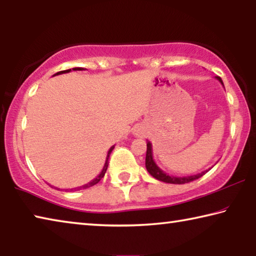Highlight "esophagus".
I'll return each instance as SVG.
<instances>
[{
  "label": "esophagus",
  "instance_id": "esophagus-1",
  "mask_svg": "<svg viewBox=\"0 0 256 256\" xmlns=\"http://www.w3.org/2000/svg\"><path fill=\"white\" fill-rule=\"evenodd\" d=\"M133 134L136 136H138V138H141V136H144V130L142 128L141 126L140 128H134V131H133Z\"/></svg>",
  "mask_w": 256,
  "mask_h": 256
}]
</instances>
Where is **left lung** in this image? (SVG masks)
Returning a JSON list of instances; mask_svg holds the SVG:
<instances>
[{
    "label": "left lung",
    "mask_w": 256,
    "mask_h": 256,
    "mask_svg": "<svg viewBox=\"0 0 256 256\" xmlns=\"http://www.w3.org/2000/svg\"><path fill=\"white\" fill-rule=\"evenodd\" d=\"M216 79L218 80L220 84H222V80L220 79L219 76H216ZM146 170L149 172V174L154 177L156 180H162L164 183H170V184H185V183H190V182H192L194 180H198L202 177L204 174H206L209 170H203L201 172H198V174L196 175H190V176H172L167 174V172H164L162 170H160L158 167V164L154 162V156H152V144H151V142L146 141Z\"/></svg>",
    "instance_id": "obj_1"
}]
</instances>
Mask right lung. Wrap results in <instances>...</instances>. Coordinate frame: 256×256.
Returning <instances> with one entry per match:
<instances>
[{
	"mask_svg": "<svg viewBox=\"0 0 256 256\" xmlns=\"http://www.w3.org/2000/svg\"><path fill=\"white\" fill-rule=\"evenodd\" d=\"M82 70H86V68H73L72 70L71 68H68V70H66V71H60V72H58L56 73V74H54V76H58V74H63V73H68V72H71V71H82ZM114 146H110V149L108 150V152H107V156H106V162H105V164H104V167H102V172H100V174H99L96 178H94L92 182H89L88 184H84V185H82V186H79V188H71V190H82V188H92V186H94V185H96L99 180H100L104 176H105V172H106V170H107V167H108V158H110V152L112 151V149H114ZM58 190H60V188H58Z\"/></svg>",
	"mask_w": 256,
	"mask_h": 256,
	"instance_id": "add662e5",
	"label": "right lung"
}]
</instances>
